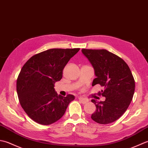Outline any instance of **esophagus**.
<instances>
[{
	"label": "esophagus",
	"instance_id": "obj_1",
	"mask_svg": "<svg viewBox=\"0 0 148 148\" xmlns=\"http://www.w3.org/2000/svg\"><path fill=\"white\" fill-rule=\"evenodd\" d=\"M78 100H79L82 104H85V103H87V102L89 101L88 99H86V98H84L82 97H79V98H78Z\"/></svg>",
	"mask_w": 148,
	"mask_h": 148
}]
</instances>
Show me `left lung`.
<instances>
[{
	"mask_svg": "<svg viewBox=\"0 0 148 148\" xmlns=\"http://www.w3.org/2000/svg\"><path fill=\"white\" fill-rule=\"evenodd\" d=\"M82 52L94 68L96 78L92 86L104 87L101 95L105 100H91L96 107L91 119L99 124H109L118 119L130 104L135 91L134 77L128 64L107 50L84 49Z\"/></svg>",
	"mask_w": 148,
	"mask_h": 148,
	"instance_id": "1",
	"label": "left lung"
}]
</instances>
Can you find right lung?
<instances>
[{"label": "right lung", "mask_w": 148, "mask_h": 148, "mask_svg": "<svg viewBox=\"0 0 148 148\" xmlns=\"http://www.w3.org/2000/svg\"><path fill=\"white\" fill-rule=\"evenodd\" d=\"M80 49H52L31 57L21 70L16 91L21 106L35 122L49 125L64 115L75 96L57 95L54 84L62 77V70Z\"/></svg>", "instance_id": "obj_1"}]
</instances>
